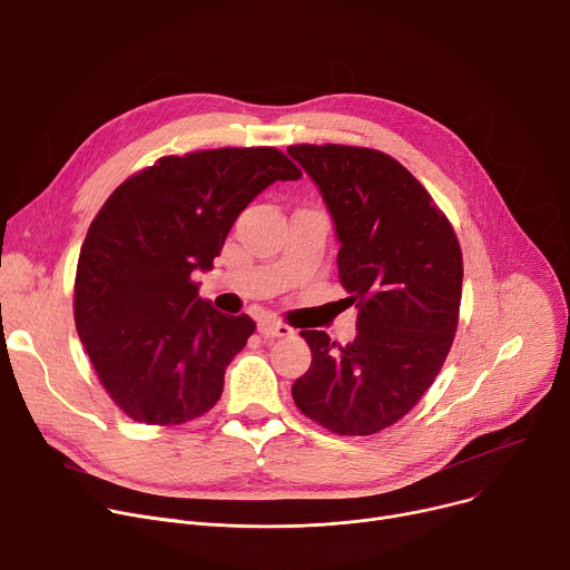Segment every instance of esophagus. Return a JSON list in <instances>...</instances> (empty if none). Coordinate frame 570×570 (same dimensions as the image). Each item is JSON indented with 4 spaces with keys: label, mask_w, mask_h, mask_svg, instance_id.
Returning <instances> with one entry per match:
<instances>
[{
    "label": "esophagus",
    "mask_w": 570,
    "mask_h": 570,
    "mask_svg": "<svg viewBox=\"0 0 570 570\" xmlns=\"http://www.w3.org/2000/svg\"><path fill=\"white\" fill-rule=\"evenodd\" d=\"M258 332H261L263 336H268V338L293 334V330H291L288 325L277 323V321H273V318H261V321H258Z\"/></svg>",
    "instance_id": "34e87169"
}]
</instances>
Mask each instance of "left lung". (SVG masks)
I'll list each match as a JSON object with an SVG mask.
<instances>
[{
	"mask_svg": "<svg viewBox=\"0 0 570 570\" xmlns=\"http://www.w3.org/2000/svg\"><path fill=\"white\" fill-rule=\"evenodd\" d=\"M334 222L338 279L357 312L344 348L302 330L312 366L293 401L338 435H371L433 385L459 325L463 254L446 217L401 163L360 146H291Z\"/></svg>",
	"mask_w": 570,
	"mask_h": 570,
	"instance_id": "obj_1",
	"label": "left lung"
}]
</instances>
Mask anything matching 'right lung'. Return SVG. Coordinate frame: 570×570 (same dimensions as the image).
I'll return each instance as SVG.
<instances>
[{
	"label": "right lung",
	"instance_id": "add662e5",
	"mask_svg": "<svg viewBox=\"0 0 570 570\" xmlns=\"http://www.w3.org/2000/svg\"><path fill=\"white\" fill-rule=\"evenodd\" d=\"M302 171L277 148L160 158L114 189L75 275V325L102 387L135 422L171 426L208 412L254 321L199 297L238 215Z\"/></svg>",
	"mask_w": 570,
	"mask_h": 570
}]
</instances>
